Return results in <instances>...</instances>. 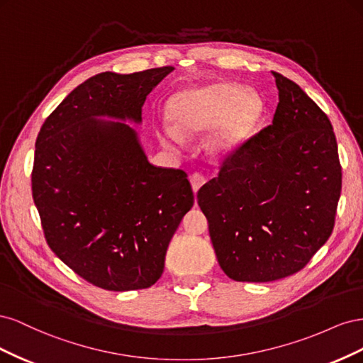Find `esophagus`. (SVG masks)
I'll return each instance as SVG.
<instances>
[{"label":"esophagus","instance_id":"34e87169","mask_svg":"<svg viewBox=\"0 0 363 363\" xmlns=\"http://www.w3.org/2000/svg\"><path fill=\"white\" fill-rule=\"evenodd\" d=\"M189 180H191V184H192V191H194L195 194L199 192V189H200L201 186L206 183L204 175H203V174H200V172H195V174H192L191 177H189Z\"/></svg>","mask_w":363,"mask_h":363}]
</instances>
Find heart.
Instances as JSON below:
<instances>
[{
    "instance_id": "obj_1",
    "label": "heart",
    "mask_w": 363,
    "mask_h": 363,
    "mask_svg": "<svg viewBox=\"0 0 363 363\" xmlns=\"http://www.w3.org/2000/svg\"><path fill=\"white\" fill-rule=\"evenodd\" d=\"M169 113L175 127L186 133L211 128L206 145L215 155H232L255 136L265 115V103L252 89L230 82L186 87L171 98ZM164 144H179L177 130L162 127Z\"/></svg>"
}]
</instances>
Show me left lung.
<instances>
[{
  "label": "left lung",
  "instance_id": "8db88e82",
  "mask_svg": "<svg viewBox=\"0 0 363 363\" xmlns=\"http://www.w3.org/2000/svg\"><path fill=\"white\" fill-rule=\"evenodd\" d=\"M272 75V124L196 194L219 267L236 281H274L303 269L333 232L342 186L330 119L298 84Z\"/></svg>",
  "mask_w": 363,
  "mask_h": 363
}]
</instances>
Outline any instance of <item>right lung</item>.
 I'll use <instances>...</instances> for the list:
<instances>
[{
  "instance_id": "add662e5",
  "label": "right lung",
  "mask_w": 363,
  "mask_h": 363,
  "mask_svg": "<svg viewBox=\"0 0 363 363\" xmlns=\"http://www.w3.org/2000/svg\"><path fill=\"white\" fill-rule=\"evenodd\" d=\"M172 71L96 74L65 98L36 139L31 191L47 242L106 291L152 286L194 206L186 172L151 164L124 123H142L148 94Z\"/></svg>"
}]
</instances>
